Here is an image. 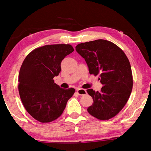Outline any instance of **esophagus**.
<instances>
[{"label": "esophagus", "mask_w": 151, "mask_h": 151, "mask_svg": "<svg viewBox=\"0 0 151 151\" xmlns=\"http://www.w3.org/2000/svg\"><path fill=\"white\" fill-rule=\"evenodd\" d=\"M77 93H78L79 95H84L87 93L86 90L83 89H80V88H78V89H76Z\"/></svg>", "instance_id": "obj_1"}]
</instances>
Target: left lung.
<instances>
[{
    "label": "left lung",
    "instance_id": "obj_1",
    "mask_svg": "<svg viewBox=\"0 0 151 151\" xmlns=\"http://www.w3.org/2000/svg\"><path fill=\"white\" fill-rule=\"evenodd\" d=\"M76 50L85 59L90 74L99 75L103 85L100 91L87 90L93 99L88 112L101 120L114 117L127 103L133 87L132 68L126 54L104 39L81 42Z\"/></svg>",
    "mask_w": 151,
    "mask_h": 151
}]
</instances>
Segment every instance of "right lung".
I'll return each instance as SVG.
<instances>
[{
    "instance_id": "1",
    "label": "right lung",
    "mask_w": 151,
    "mask_h": 151,
    "mask_svg": "<svg viewBox=\"0 0 151 151\" xmlns=\"http://www.w3.org/2000/svg\"><path fill=\"white\" fill-rule=\"evenodd\" d=\"M74 50L70 45H45L34 49L24 59L18 76V90L25 110L41 123L62 115L75 89H64L54 81L61 71V62Z\"/></svg>"
}]
</instances>
